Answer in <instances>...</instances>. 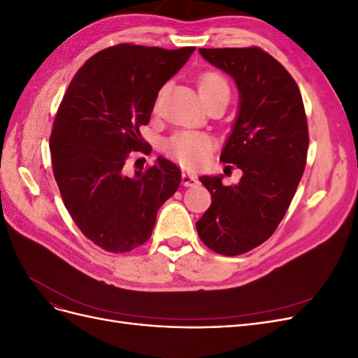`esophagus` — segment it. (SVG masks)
I'll return each instance as SVG.
<instances>
[{"label":"esophagus","mask_w":358,"mask_h":358,"mask_svg":"<svg viewBox=\"0 0 358 358\" xmlns=\"http://www.w3.org/2000/svg\"><path fill=\"white\" fill-rule=\"evenodd\" d=\"M182 183L185 187H196L199 183V178L196 175H192V173H189V171H183Z\"/></svg>","instance_id":"obj_1"}]
</instances>
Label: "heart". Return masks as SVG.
<instances>
[{
  "label": "heart",
  "instance_id": "b5f03b06",
  "mask_svg": "<svg viewBox=\"0 0 358 358\" xmlns=\"http://www.w3.org/2000/svg\"><path fill=\"white\" fill-rule=\"evenodd\" d=\"M197 85L204 103L216 99V96H224V99L229 100L230 85L220 71L208 70L201 73L199 76ZM162 94H164V90L159 91L157 96V104L162 99ZM212 146L213 140L208 134L199 131H179L173 134L164 143V150L170 158L176 159L180 166L187 169H196L209 158Z\"/></svg>",
  "mask_w": 358,
  "mask_h": 358
}]
</instances>
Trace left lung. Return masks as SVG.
<instances>
[{
    "label": "left lung",
    "instance_id": "8db88e82",
    "mask_svg": "<svg viewBox=\"0 0 358 358\" xmlns=\"http://www.w3.org/2000/svg\"><path fill=\"white\" fill-rule=\"evenodd\" d=\"M199 50L239 88V115L221 161L243 176L230 187L222 176L200 178L212 204L196 227L213 252L241 255L266 242L289 208L306 166L308 119L296 80L262 48Z\"/></svg>",
    "mask_w": 358,
    "mask_h": 358
}]
</instances>
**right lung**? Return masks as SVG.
Masks as SVG:
<instances>
[{
    "mask_svg": "<svg viewBox=\"0 0 358 358\" xmlns=\"http://www.w3.org/2000/svg\"><path fill=\"white\" fill-rule=\"evenodd\" d=\"M194 49L110 46L83 64L62 96L49 140L53 176L74 224L107 252L149 241L162 203L179 188L180 169L166 158L133 178L125 162L137 150L150 154L140 127Z\"/></svg>",
    "mask_w": 358,
    "mask_h": 358,
    "instance_id": "right-lung-1",
    "label": "right lung"
}]
</instances>
